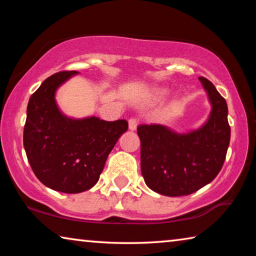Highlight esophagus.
Wrapping results in <instances>:
<instances>
[{"mask_svg":"<svg viewBox=\"0 0 256 256\" xmlns=\"http://www.w3.org/2000/svg\"><path fill=\"white\" fill-rule=\"evenodd\" d=\"M138 124V122L136 118H130L128 120V128L131 130V131H134V130L136 128Z\"/></svg>","mask_w":256,"mask_h":256,"instance_id":"esophagus-1","label":"esophagus"}]
</instances>
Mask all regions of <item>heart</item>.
Returning a JSON list of instances; mask_svg holds the SVG:
<instances>
[{
	"mask_svg": "<svg viewBox=\"0 0 256 256\" xmlns=\"http://www.w3.org/2000/svg\"><path fill=\"white\" fill-rule=\"evenodd\" d=\"M152 94H154V96H164V94H166V90L164 89H154Z\"/></svg>",
	"mask_w": 256,
	"mask_h": 256,
	"instance_id": "b5f03b06",
	"label": "heart"
}]
</instances>
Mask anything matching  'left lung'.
Wrapping results in <instances>:
<instances>
[{"instance_id": "left-lung-1", "label": "left lung", "mask_w": 256, "mask_h": 256, "mask_svg": "<svg viewBox=\"0 0 256 256\" xmlns=\"http://www.w3.org/2000/svg\"><path fill=\"white\" fill-rule=\"evenodd\" d=\"M212 110L202 128L178 134L160 124H141V172L146 184L166 196H188L209 184L222 170L230 141L228 107L214 86L198 78Z\"/></svg>"}]
</instances>
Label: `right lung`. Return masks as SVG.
<instances>
[{"instance_id": "add662e5", "label": "right lung", "mask_w": 256, "mask_h": 256, "mask_svg": "<svg viewBox=\"0 0 256 256\" xmlns=\"http://www.w3.org/2000/svg\"><path fill=\"white\" fill-rule=\"evenodd\" d=\"M76 71H60L29 99L24 146L34 175L47 188L80 193L97 183L108 154L128 128V120H72L60 112L55 92Z\"/></svg>"}]
</instances>
